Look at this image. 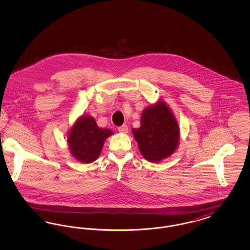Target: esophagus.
Here are the masks:
<instances>
[{
    "label": "esophagus",
    "mask_w": 250,
    "mask_h": 250,
    "mask_svg": "<svg viewBox=\"0 0 250 250\" xmlns=\"http://www.w3.org/2000/svg\"><path fill=\"white\" fill-rule=\"evenodd\" d=\"M118 131L120 133H124V134H126L128 132V126L126 125H123L122 126L118 127Z\"/></svg>",
    "instance_id": "esophagus-1"
}]
</instances>
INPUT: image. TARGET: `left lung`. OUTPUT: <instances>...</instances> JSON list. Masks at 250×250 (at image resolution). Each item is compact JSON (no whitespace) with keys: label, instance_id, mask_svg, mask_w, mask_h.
Listing matches in <instances>:
<instances>
[{"label":"left lung","instance_id":"1","mask_svg":"<svg viewBox=\"0 0 250 250\" xmlns=\"http://www.w3.org/2000/svg\"><path fill=\"white\" fill-rule=\"evenodd\" d=\"M141 127L133 129L142 155L151 162L168 157L177 148V121L164 101H159L143 110Z\"/></svg>","mask_w":250,"mask_h":250}]
</instances>
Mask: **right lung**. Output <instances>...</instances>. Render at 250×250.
Listing matches in <instances>:
<instances>
[{
	"mask_svg": "<svg viewBox=\"0 0 250 250\" xmlns=\"http://www.w3.org/2000/svg\"><path fill=\"white\" fill-rule=\"evenodd\" d=\"M113 132L97 126L92 116H83L69 132L67 142L72 155L82 163H91L100 155L105 140Z\"/></svg>",
	"mask_w": 250,
	"mask_h": 250,
	"instance_id": "right-lung-1",
	"label": "right lung"
}]
</instances>
